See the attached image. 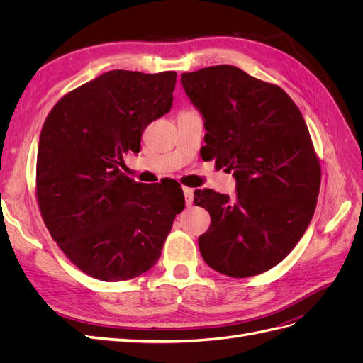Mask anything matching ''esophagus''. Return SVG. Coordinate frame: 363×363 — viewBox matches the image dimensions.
I'll list each match as a JSON object with an SVG mask.
<instances>
[{
    "label": "esophagus",
    "mask_w": 363,
    "mask_h": 363,
    "mask_svg": "<svg viewBox=\"0 0 363 363\" xmlns=\"http://www.w3.org/2000/svg\"><path fill=\"white\" fill-rule=\"evenodd\" d=\"M183 194H184V200H186V206H192L194 204V191L191 188H183Z\"/></svg>",
    "instance_id": "obj_1"
}]
</instances>
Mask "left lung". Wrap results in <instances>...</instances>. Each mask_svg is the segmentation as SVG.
I'll return each instance as SVG.
<instances>
[{
  "mask_svg": "<svg viewBox=\"0 0 363 363\" xmlns=\"http://www.w3.org/2000/svg\"><path fill=\"white\" fill-rule=\"evenodd\" d=\"M206 128L204 160L232 172L236 195L195 191L211 213L199 238L208 267L251 277L280 263L303 238L316 207L321 168L300 108L281 87L232 65L182 74Z\"/></svg>",
  "mask_w": 363,
  "mask_h": 363,
  "instance_id": "1",
  "label": "left lung"
}]
</instances>
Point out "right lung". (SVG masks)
I'll return each mask as SVG.
<instances>
[{
    "mask_svg": "<svg viewBox=\"0 0 363 363\" xmlns=\"http://www.w3.org/2000/svg\"><path fill=\"white\" fill-rule=\"evenodd\" d=\"M177 74L115 69L52 107L42 127L36 191L52 239L74 265L103 281L156 265L184 207L180 184H142L123 172L145 127L172 107Z\"/></svg>",
    "mask_w": 363,
    "mask_h": 363,
    "instance_id": "obj_1",
    "label": "right lung"
}]
</instances>
